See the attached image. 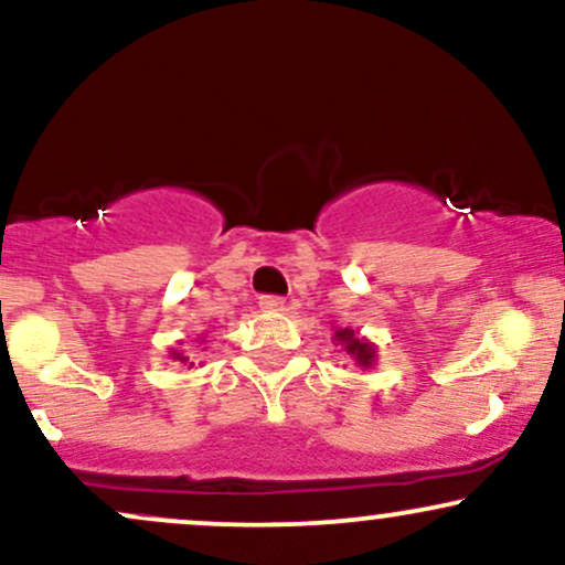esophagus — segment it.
<instances>
[{"mask_svg":"<svg viewBox=\"0 0 565 565\" xmlns=\"http://www.w3.org/2000/svg\"><path fill=\"white\" fill-rule=\"evenodd\" d=\"M260 308H263V310H281V308H284V297H278V295H263V297H260Z\"/></svg>","mask_w":565,"mask_h":565,"instance_id":"34e87169","label":"esophagus"}]
</instances>
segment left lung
Returning <instances> with one entry per match:
<instances>
[{"mask_svg":"<svg viewBox=\"0 0 565 565\" xmlns=\"http://www.w3.org/2000/svg\"><path fill=\"white\" fill-rule=\"evenodd\" d=\"M334 337L342 342V345H345L348 353L353 355V359L359 361L361 366H372V361H374V348H372V342L359 340L353 329H340V332H337Z\"/></svg>","mask_w":565,"mask_h":565,"instance_id":"obj_1","label":"left lung"}]
</instances>
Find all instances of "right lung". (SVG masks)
Instances as JSON below:
<instances>
[{
  "mask_svg": "<svg viewBox=\"0 0 565 565\" xmlns=\"http://www.w3.org/2000/svg\"><path fill=\"white\" fill-rule=\"evenodd\" d=\"M172 359H178L180 361V364H188V355H183V353H178V350H174V353H172ZM193 366V364H191Z\"/></svg>",
  "mask_w": 565,
  "mask_h": 565,
  "instance_id": "obj_1",
  "label": "right lung"
}]
</instances>
